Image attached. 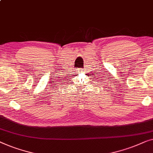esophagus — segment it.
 <instances>
[{"mask_svg": "<svg viewBox=\"0 0 153 153\" xmlns=\"http://www.w3.org/2000/svg\"><path fill=\"white\" fill-rule=\"evenodd\" d=\"M81 70H82V69H81Z\"/></svg>", "mask_w": 153, "mask_h": 153, "instance_id": "1", "label": "esophagus"}]
</instances>
